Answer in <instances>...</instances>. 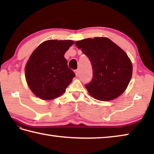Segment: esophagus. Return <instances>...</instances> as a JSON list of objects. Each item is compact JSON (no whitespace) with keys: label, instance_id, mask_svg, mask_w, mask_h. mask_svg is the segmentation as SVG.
Instances as JSON below:
<instances>
[{"label":"esophagus","instance_id":"1","mask_svg":"<svg viewBox=\"0 0 154 154\" xmlns=\"http://www.w3.org/2000/svg\"><path fill=\"white\" fill-rule=\"evenodd\" d=\"M75 75H76V76L77 77L78 75H79V70H75Z\"/></svg>","mask_w":154,"mask_h":154}]
</instances>
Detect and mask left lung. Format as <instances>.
Wrapping results in <instances>:
<instances>
[{"mask_svg": "<svg viewBox=\"0 0 154 154\" xmlns=\"http://www.w3.org/2000/svg\"><path fill=\"white\" fill-rule=\"evenodd\" d=\"M78 49L89 58L92 81L85 84L90 94L99 100H110L126 89L132 74V65L124 50L106 37L75 41Z\"/></svg>", "mask_w": 154, "mask_h": 154, "instance_id": "obj_1", "label": "left lung"}]
</instances>
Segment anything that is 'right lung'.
Wrapping results in <instances>:
<instances>
[{"label":"right lung","mask_w":154,"mask_h":154,"mask_svg":"<svg viewBox=\"0 0 154 154\" xmlns=\"http://www.w3.org/2000/svg\"><path fill=\"white\" fill-rule=\"evenodd\" d=\"M73 43L71 40H48L31 54L25 68L26 79L37 97L43 100L58 97L75 77L64 56Z\"/></svg>","instance_id":"obj_1"}]
</instances>
